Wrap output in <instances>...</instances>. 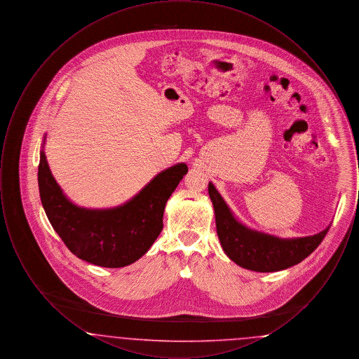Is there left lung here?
Segmentation results:
<instances>
[{
  "instance_id": "8db88e82",
  "label": "left lung",
  "mask_w": 359,
  "mask_h": 359,
  "mask_svg": "<svg viewBox=\"0 0 359 359\" xmlns=\"http://www.w3.org/2000/svg\"><path fill=\"white\" fill-rule=\"evenodd\" d=\"M208 195L214 205L217 234L223 252L239 266L268 273L290 268L307 258L325 238L328 229L299 238H280L253 230L236 218L218 189L208 183Z\"/></svg>"
}]
</instances>
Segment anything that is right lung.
Wrapping results in <instances>:
<instances>
[{
  "instance_id": "1",
  "label": "right lung",
  "mask_w": 359,
  "mask_h": 359,
  "mask_svg": "<svg viewBox=\"0 0 359 359\" xmlns=\"http://www.w3.org/2000/svg\"><path fill=\"white\" fill-rule=\"evenodd\" d=\"M43 138L39 164V191L53 230L72 255L103 268H122L144 256L163 230L167 201L188 172L179 163L157 173L123 205L86 208L65 195L52 175Z\"/></svg>"
}]
</instances>
